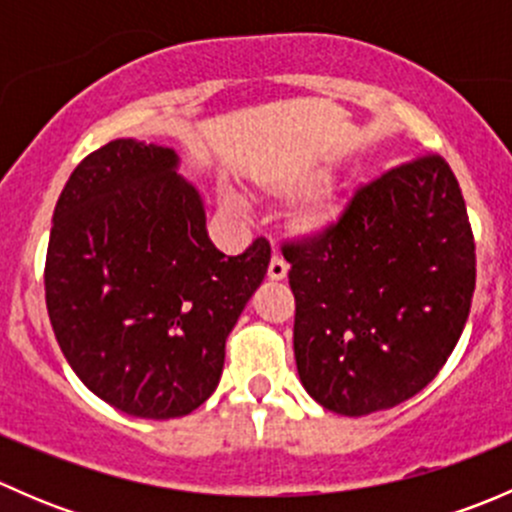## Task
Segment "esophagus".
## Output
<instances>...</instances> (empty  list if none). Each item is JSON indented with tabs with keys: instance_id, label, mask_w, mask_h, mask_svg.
Listing matches in <instances>:
<instances>
[{
	"instance_id": "esophagus-1",
	"label": "esophagus",
	"mask_w": 512,
	"mask_h": 512,
	"mask_svg": "<svg viewBox=\"0 0 512 512\" xmlns=\"http://www.w3.org/2000/svg\"><path fill=\"white\" fill-rule=\"evenodd\" d=\"M267 277H270V280H285V277H287V262L282 260L280 255H275L270 260V267H267Z\"/></svg>"
}]
</instances>
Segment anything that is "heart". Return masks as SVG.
<instances>
[{"instance_id": "heart-1", "label": "heart", "mask_w": 512, "mask_h": 512, "mask_svg": "<svg viewBox=\"0 0 512 512\" xmlns=\"http://www.w3.org/2000/svg\"><path fill=\"white\" fill-rule=\"evenodd\" d=\"M309 185H312V178H282L272 180L267 188H270V193L285 198V195L302 193ZM339 215H342V200H339V195L329 188L314 190V193H309L294 208L292 230L302 237H319L337 223Z\"/></svg>"}]
</instances>
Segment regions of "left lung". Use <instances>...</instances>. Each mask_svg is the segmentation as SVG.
Segmentation results:
<instances>
[{"mask_svg": "<svg viewBox=\"0 0 512 512\" xmlns=\"http://www.w3.org/2000/svg\"><path fill=\"white\" fill-rule=\"evenodd\" d=\"M294 359L317 404L342 416L391 409L441 371L476 289V245L441 156L361 185L324 235L285 245Z\"/></svg>", "mask_w": 512, "mask_h": 512, "instance_id": "obj_1", "label": "left lung"}]
</instances>
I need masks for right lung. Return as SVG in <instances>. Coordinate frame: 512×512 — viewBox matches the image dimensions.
Returning <instances> with one entry per match:
<instances>
[{"instance_id":"1","label":"right lung","mask_w":512,"mask_h":512,"mask_svg":"<svg viewBox=\"0 0 512 512\" xmlns=\"http://www.w3.org/2000/svg\"><path fill=\"white\" fill-rule=\"evenodd\" d=\"M173 148L118 138L76 165L51 220L46 309L91 391L138 418H178L218 389L225 339L262 285L270 242L225 257Z\"/></svg>"}]
</instances>
